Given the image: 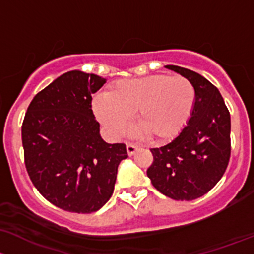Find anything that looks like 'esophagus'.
I'll return each mask as SVG.
<instances>
[{
  "instance_id": "obj_1",
  "label": "esophagus",
  "mask_w": 254,
  "mask_h": 254,
  "mask_svg": "<svg viewBox=\"0 0 254 254\" xmlns=\"http://www.w3.org/2000/svg\"><path fill=\"white\" fill-rule=\"evenodd\" d=\"M126 148H127V154H128V155H129V156L134 155L135 151L138 150V146L134 145V144H130V143H128V144L126 145Z\"/></svg>"
}]
</instances>
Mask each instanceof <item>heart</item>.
I'll return each instance as SVG.
<instances>
[{
  "label": "heart",
  "instance_id": "obj_1",
  "mask_svg": "<svg viewBox=\"0 0 254 254\" xmlns=\"http://www.w3.org/2000/svg\"><path fill=\"white\" fill-rule=\"evenodd\" d=\"M194 103V87L187 78L154 74L119 80L109 93L94 98L93 110L111 137L125 132L135 112L138 124L149 137L169 140L184 129Z\"/></svg>",
  "mask_w": 254,
  "mask_h": 254
}]
</instances>
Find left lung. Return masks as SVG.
Masks as SVG:
<instances>
[{
	"label": "left lung",
	"instance_id": "1",
	"mask_svg": "<svg viewBox=\"0 0 254 254\" xmlns=\"http://www.w3.org/2000/svg\"><path fill=\"white\" fill-rule=\"evenodd\" d=\"M165 67L192 83L195 103L181 133L166 145L150 149L154 161L146 175L166 197L193 200L220 181L229 164L230 112L218 88L203 75L184 67Z\"/></svg>",
	"mask_w": 254,
	"mask_h": 254
}]
</instances>
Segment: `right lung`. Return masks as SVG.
Listing matches in <instances>:
<instances>
[{"label": "right lung", "instance_id": "obj_1", "mask_svg": "<svg viewBox=\"0 0 254 254\" xmlns=\"http://www.w3.org/2000/svg\"><path fill=\"white\" fill-rule=\"evenodd\" d=\"M105 78L82 70L60 75L31 100L22 126L25 167L36 190L66 211L88 214L111 198L124 143L109 144L91 110Z\"/></svg>", "mask_w": 254, "mask_h": 254}]
</instances>
